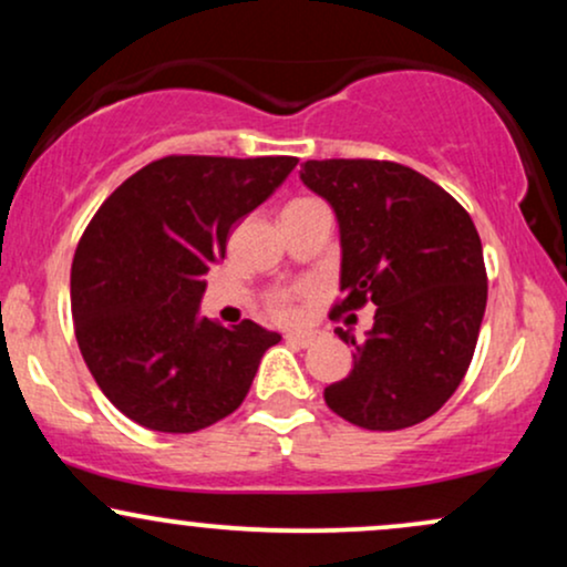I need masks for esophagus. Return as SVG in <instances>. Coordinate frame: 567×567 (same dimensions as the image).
<instances>
[{"label": "esophagus", "instance_id": "1", "mask_svg": "<svg viewBox=\"0 0 567 567\" xmlns=\"http://www.w3.org/2000/svg\"><path fill=\"white\" fill-rule=\"evenodd\" d=\"M285 341H290V343H296V347L306 349V347H311V343L317 341V336L315 333H285Z\"/></svg>", "mask_w": 567, "mask_h": 567}]
</instances>
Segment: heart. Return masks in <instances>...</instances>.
<instances>
[{
  "mask_svg": "<svg viewBox=\"0 0 567 567\" xmlns=\"http://www.w3.org/2000/svg\"><path fill=\"white\" fill-rule=\"evenodd\" d=\"M311 296L309 285H290V288H277L266 296V309L277 317V320H292L301 311V303Z\"/></svg>",
  "mask_w": 567,
  "mask_h": 567,
  "instance_id": "obj_1",
  "label": "heart"
}]
</instances>
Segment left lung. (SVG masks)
I'll list each match as a JSON object with an SVG mask.
<instances>
[{
    "label": "left lung",
    "mask_w": 567,
    "mask_h": 567,
    "mask_svg": "<svg viewBox=\"0 0 567 567\" xmlns=\"http://www.w3.org/2000/svg\"><path fill=\"white\" fill-rule=\"evenodd\" d=\"M301 181L330 202L341 229L343 298L330 317L375 306L354 341V370L324 389L349 424L396 432L451 400L477 347L487 303L483 243L445 188L386 159H309Z\"/></svg>",
    "instance_id": "obj_1"
}]
</instances>
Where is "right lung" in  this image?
I'll return each mask as SVG.
<instances>
[{
	"label": "right lung",
	"instance_id": "right-lung-1",
	"mask_svg": "<svg viewBox=\"0 0 567 567\" xmlns=\"http://www.w3.org/2000/svg\"><path fill=\"white\" fill-rule=\"evenodd\" d=\"M296 157L173 154L97 207L71 264V315L109 402L152 432L188 434L234 413L279 333L199 317L205 275L231 226L288 178Z\"/></svg>",
	"mask_w": 567,
	"mask_h": 567
}]
</instances>
